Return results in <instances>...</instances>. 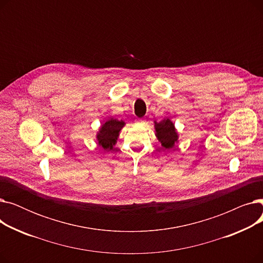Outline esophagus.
Here are the masks:
<instances>
[{"instance_id":"obj_1","label":"esophagus","mask_w":263,"mask_h":263,"mask_svg":"<svg viewBox=\"0 0 263 263\" xmlns=\"http://www.w3.org/2000/svg\"><path fill=\"white\" fill-rule=\"evenodd\" d=\"M146 121H145V119H137V123H141V124H144Z\"/></svg>"}]
</instances>
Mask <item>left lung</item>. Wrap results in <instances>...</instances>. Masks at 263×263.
Instances as JSON below:
<instances>
[{
	"instance_id": "left-lung-1",
	"label": "left lung",
	"mask_w": 263,
	"mask_h": 263,
	"mask_svg": "<svg viewBox=\"0 0 263 263\" xmlns=\"http://www.w3.org/2000/svg\"><path fill=\"white\" fill-rule=\"evenodd\" d=\"M156 131L159 141L161 142L163 148L170 149L174 147L178 140V134L175 130L174 123L168 119H163L161 122H156Z\"/></svg>"
}]
</instances>
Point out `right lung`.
I'll use <instances>...</instances> for the list:
<instances>
[{"mask_svg":"<svg viewBox=\"0 0 263 263\" xmlns=\"http://www.w3.org/2000/svg\"><path fill=\"white\" fill-rule=\"evenodd\" d=\"M123 126L124 122L122 120L112 118L105 121L100 128L98 135H97L99 145L106 150L112 149L116 143L119 131Z\"/></svg>","mask_w":263,"mask_h":263,"instance_id":"add662e5","label":"right lung"}]
</instances>
